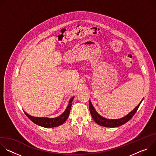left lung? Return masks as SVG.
Returning a JSON list of instances; mask_svg holds the SVG:
<instances>
[{
    "instance_id": "obj_1",
    "label": "left lung",
    "mask_w": 156,
    "mask_h": 156,
    "mask_svg": "<svg viewBox=\"0 0 156 156\" xmlns=\"http://www.w3.org/2000/svg\"><path fill=\"white\" fill-rule=\"evenodd\" d=\"M143 100V99L140 102V103L134 109H133L131 112H129L128 115H126L124 117H122L119 119H105V118L101 116L96 111V110L94 108L93 105H92L90 100L89 101V108H90V113L91 114V116H92L93 120L98 125H99L101 126H105V127L114 128V127H117V126H121V125L125 124V123H126L127 122H128L136 112V111L138 110Z\"/></svg>"
}]
</instances>
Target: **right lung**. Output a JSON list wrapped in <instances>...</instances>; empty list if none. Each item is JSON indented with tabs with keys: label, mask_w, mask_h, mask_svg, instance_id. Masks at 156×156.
<instances>
[{
	"label": "right lung",
	"mask_w": 156,
	"mask_h": 156,
	"mask_svg": "<svg viewBox=\"0 0 156 156\" xmlns=\"http://www.w3.org/2000/svg\"><path fill=\"white\" fill-rule=\"evenodd\" d=\"M74 97L72 98L69 101V104L66 107L65 112L61 114L60 116L56 117V118H47V117H33L30 115H28L27 112H25V114L30 119L33 123L35 124L39 125L41 126L44 127V128H52V127H56L59 125H62L66 120L68 119L70 112V108L72 107V102L73 100Z\"/></svg>",
	"instance_id": "1"
}]
</instances>
